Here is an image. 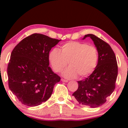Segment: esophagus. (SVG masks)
I'll list each match as a JSON object with an SVG mask.
<instances>
[{"label":"esophagus","mask_w":128,"mask_h":128,"mask_svg":"<svg viewBox=\"0 0 128 128\" xmlns=\"http://www.w3.org/2000/svg\"><path fill=\"white\" fill-rule=\"evenodd\" d=\"M61 81H62V82H68V80H66V79H61Z\"/></svg>","instance_id":"esophagus-1"}]
</instances>
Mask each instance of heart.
Masks as SVG:
<instances>
[{"label": "heart", "mask_w": 128, "mask_h": 128, "mask_svg": "<svg viewBox=\"0 0 128 128\" xmlns=\"http://www.w3.org/2000/svg\"><path fill=\"white\" fill-rule=\"evenodd\" d=\"M49 60L54 71L61 72L67 66L70 67L63 73L67 78L79 75L85 78L93 72L98 62V51L94 46L86 42H70L64 44L61 51L54 49L49 54Z\"/></svg>", "instance_id": "obj_1"}]
</instances>
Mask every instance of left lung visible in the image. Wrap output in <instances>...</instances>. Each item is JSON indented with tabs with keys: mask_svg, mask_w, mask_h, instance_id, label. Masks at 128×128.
<instances>
[{
	"mask_svg": "<svg viewBox=\"0 0 128 128\" xmlns=\"http://www.w3.org/2000/svg\"><path fill=\"white\" fill-rule=\"evenodd\" d=\"M98 51V62L93 72L84 80L78 81V88L73 94L80 105L97 108L106 101L116 88L118 74L117 60L112 48L107 42L93 34H87Z\"/></svg>",
	"mask_w": 128,
	"mask_h": 128,
	"instance_id": "1",
	"label": "left lung"
}]
</instances>
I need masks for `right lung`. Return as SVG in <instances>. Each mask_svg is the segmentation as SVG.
<instances>
[{
  "label": "right lung",
  "instance_id": "right-lung-1",
  "mask_svg": "<svg viewBox=\"0 0 128 128\" xmlns=\"http://www.w3.org/2000/svg\"><path fill=\"white\" fill-rule=\"evenodd\" d=\"M61 40L36 33L14 48L7 68L8 86L22 104L38 106L51 96L61 78L49 66V52Z\"/></svg>",
  "mask_w": 128,
  "mask_h": 128
}]
</instances>
